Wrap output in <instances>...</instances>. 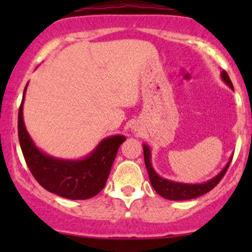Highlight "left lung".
<instances>
[{
  "instance_id": "1",
  "label": "left lung",
  "mask_w": 252,
  "mask_h": 252,
  "mask_svg": "<svg viewBox=\"0 0 252 252\" xmlns=\"http://www.w3.org/2000/svg\"><path fill=\"white\" fill-rule=\"evenodd\" d=\"M220 77H222L224 83L227 84L229 88L233 89L232 81H230L229 75L227 74L225 70H223V72L220 73ZM144 159L152 188L156 190L157 194L161 195L164 199L175 200V201L195 199V197H199L201 196V195H205L206 192L211 191V190L220 182V179L224 177L225 172H227L228 167H229L230 162H232V158H230L229 162L227 163V166L222 169V172H220L215 178L210 179L208 182L201 183V184H185V183H178L172 182V180L168 179H164V178L159 177V175L155 172V169L152 168L151 164V152H150V149L147 145H144Z\"/></svg>"
}]
</instances>
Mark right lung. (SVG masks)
Masks as SVG:
<instances>
[{
  "label": "right lung",
  "mask_w": 252,
  "mask_h": 252,
  "mask_svg": "<svg viewBox=\"0 0 252 252\" xmlns=\"http://www.w3.org/2000/svg\"><path fill=\"white\" fill-rule=\"evenodd\" d=\"M27 86L18 113V136L32 174L47 191L65 199L86 200L97 195L105 188L117 152L126 141V136L113 135L103 139L83 159L70 161L48 156L35 146L23 121V101Z\"/></svg>",
  "instance_id": "right-lung-1"
}]
</instances>
